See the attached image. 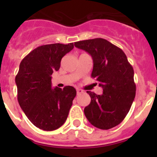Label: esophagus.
Listing matches in <instances>:
<instances>
[{"label":"esophagus","mask_w":157,"mask_h":157,"mask_svg":"<svg viewBox=\"0 0 157 157\" xmlns=\"http://www.w3.org/2000/svg\"><path fill=\"white\" fill-rule=\"evenodd\" d=\"M76 91H77L78 95L81 94V93H82V90H80V89H76Z\"/></svg>","instance_id":"esophagus-1"}]
</instances>
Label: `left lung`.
Listing matches in <instances>:
<instances>
[{
    "mask_svg": "<svg viewBox=\"0 0 157 157\" xmlns=\"http://www.w3.org/2000/svg\"><path fill=\"white\" fill-rule=\"evenodd\" d=\"M75 46L92 56L91 77L103 89L101 95L86 92L91 101L84 109L86 117L93 126L101 130L119 125L130 111L136 92L134 69L126 54L103 38L77 41Z\"/></svg>",
    "mask_w": 157,
    "mask_h": 157,
    "instance_id": "obj_1",
    "label": "left lung"
}]
</instances>
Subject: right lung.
I'll return each instance as SVG.
<instances>
[{
	"mask_svg": "<svg viewBox=\"0 0 157 157\" xmlns=\"http://www.w3.org/2000/svg\"><path fill=\"white\" fill-rule=\"evenodd\" d=\"M73 48V43L41 45L19 64L16 76L18 101L29 120L41 130H56L68 116L76 90L70 86L52 89L51 75L59 70L63 56Z\"/></svg>",
	"mask_w": 157,
	"mask_h": 157,
	"instance_id": "obj_1",
	"label": "right lung"
}]
</instances>
